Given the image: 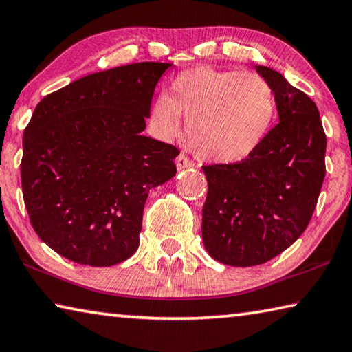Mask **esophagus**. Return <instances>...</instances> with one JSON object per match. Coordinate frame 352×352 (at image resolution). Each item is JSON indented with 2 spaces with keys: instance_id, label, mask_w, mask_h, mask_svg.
I'll use <instances>...</instances> for the list:
<instances>
[{
  "instance_id": "esophagus-1",
  "label": "esophagus",
  "mask_w": 352,
  "mask_h": 352,
  "mask_svg": "<svg viewBox=\"0 0 352 352\" xmlns=\"http://www.w3.org/2000/svg\"><path fill=\"white\" fill-rule=\"evenodd\" d=\"M175 164H177V169H178V170H182V169H186V168H192V166H194V163L190 162L189 158L184 157L183 153L178 155L177 160H175Z\"/></svg>"
}]
</instances>
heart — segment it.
Instances as JSON below:
<instances>
[{
	"mask_svg": "<svg viewBox=\"0 0 352 352\" xmlns=\"http://www.w3.org/2000/svg\"><path fill=\"white\" fill-rule=\"evenodd\" d=\"M276 111V94L265 77L201 65L177 74L169 96L155 98L148 127L158 140L170 141L182 132L183 115L190 151L208 163L233 164L262 146Z\"/></svg>",
	"mask_w": 352,
	"mask_h": 352,
	"instance_id": "heart-1",
	"label": "heart"
}]
</instances>
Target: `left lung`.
<instances>
[{
    "mask_svg": "<svg viewBox=\"0 0 352 352\" xmlns=\"http://www.w3.org/2000/svg\"><path fill=\"white\" fill-rule=\"evenodd\" d=\"M254 68L275 90L279 122L243 162L204 166V245L212 259L233 267L264 264L305 233L326 174L317 105L278 71Z\"/></svg>",
    "mask_w": 352,
    "mask_h": 352,
    "instance_id": "1",
    "label": "left lung"
}]
</instances>
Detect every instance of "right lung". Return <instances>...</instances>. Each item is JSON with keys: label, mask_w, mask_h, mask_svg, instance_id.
Listing matches in <instances>:
<instances>
[{"label": "right lung", "mask_w": 352, "mask_h": 352, "mask_svg": "<svg viewBox=\"0 0 352 352\" xmlns=\"http://www.w3.org/2000/svg\"><path fill=\"white\" fill-rule=\"evenodd\" d=\"M170 67L88 74L35 107L23 135V197L35 233L63 258L110 267L138 250L148 190L177 174L178 148L141 133Z\"/></svg>", "instance_id": "right-lung-1"}]
</instances>
